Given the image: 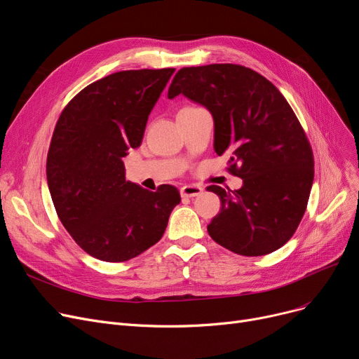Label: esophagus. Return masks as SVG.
Returning <instances> with one entry per match:
<instances>
[{
  "instance_id": "1",
  "label": "esophagus",
  "mask_w": 359,
  "mask_h": 359,
  "mask_svg": "<svg viewBox=\"0 0 359 359\" xmlns=\"http://www.w3.org/2000/svg\"><path fill=\"white\" fill-rule=\"evenodd\" d=\"M203 192V189L201 186H196V184H186L183 186L180 189V195L183 198H194V196H198Z\"/></svg>"
}]
</instances>
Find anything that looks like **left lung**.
<instances>
[{
    "mask_svg": "<svg viewBox=\"0 0 359 359\" xmlns=\"http://www.w3.org/2000/svg\"><path fill=\"white\" fill-rule=\"evenodd\" d=\"M208 109L214 149L229 154L238 191L208 186L221 211L208 225L214 241L241 256H263L292 237L303 218L314 177L310 142L291 106L259 72L234 64L182 68L168 87Z\"/></svg>",
    "mask_w": 359,
    "mask_h": 359,
    "instance_id": "8db88e82",
    "label": "left lung"
}]
</instances>
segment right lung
Masks as SVG:
<instances>
[{
	"label": "right lung",
	"mask_w": 359,
	"mask_h": 359,
	"mask_svg": "<svg viewBox=\"0 0 359 359\" xmlns=\"http://www.w3.org/2000/svg\"><path fill=\"white\" fill-rule=\"evenodd\" d=\"M175 68L110 74L75 96L56 122L46 161L52 202L79 246L104 262L137 257L163 237L180 203L172 184L149 192L125 180L151 110Z\"/></svg>",
	"instance_id": "add662e5"
}]
</instances>
